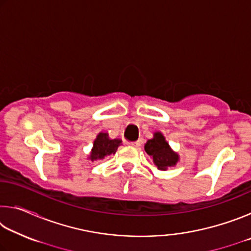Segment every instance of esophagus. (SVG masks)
<instances>
[{
	"label": "esophagus",
	"mask_w": 251,
	"mask_h": 251,
	"mask_svg": "<svg viewBox=\"0 0 251 251\" xmlns=\"http://www.w3.org/2000/svg\"><path fill=\"white\" fill-rule=\"evenodd\" d=\"M128 145H129V146H131V147L137 148V147L139 146V142H129V143H128Z\"/></svg>",
	"instance_id": "obj_1"
}]
</instances>
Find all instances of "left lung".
Wrapping results in <instances>:
<instances>
[{"mask_svg":"<svg viewBox=\"0 0 251 251\" xmlns=\"http://www.w3.org/2000/svg\"><path fill=\"white\" fill-rule=\"evenodd\" d=\"M145 151L151 157L159 171H166L168 167H174L179 160V156L172 150L164 135L159 131H156L154 137L148 139L145 144Z\"/></svg>","mask_w":251,"mask_h":251,"instance_id":"left-lung-1","label":"left lung"}]
</instances>
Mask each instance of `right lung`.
<instances>
[{
	"mask_svg": "<svg viewBox=\"0 0 251 251\" xmlns=\"http://www.w3.org/2000/svg\"><path fill=\"white\" fill-rule=\"evenodd\" d=\"M122 144V141L118 138L110 139L107 133H100L97 135L96 139L93 144L92 152L90 155V159L92 161L104 159L112 154H115L118 146Z\"/></svg>",
	"mask_w": 251,
	"mask_h": 251,
	"instance_id": "right-lung-1",
	"label": "right lung"
}]
</instances>
